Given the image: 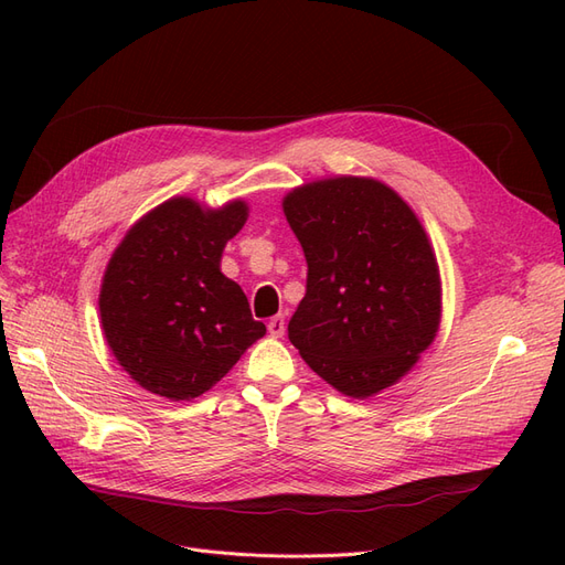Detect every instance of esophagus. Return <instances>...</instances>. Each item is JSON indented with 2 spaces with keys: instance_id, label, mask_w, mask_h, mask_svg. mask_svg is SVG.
Here are the masks:
<instances>
[{
  "instance_id": "1",
  "label": "esophagus",
  "mask_w": 565,
  "mask_h": 565,
  "mask_svg": "<svg viewBox=\"0 0 565 565\" xmlns=\"http://www.w3.org/2000/svg\"><path fill=\"white\" fill-rule=\"evenodd\" d=\"M268 332L270 337H282L285 334V318L282 316H276L268 320Z\"/></svg>"
}]
</instances>
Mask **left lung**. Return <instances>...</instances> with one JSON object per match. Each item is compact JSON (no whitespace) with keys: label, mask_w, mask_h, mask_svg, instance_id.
<instances>
[{"label":"left lung","mask_w":565,"mask_h":565,"mask_svg":"<svg viewBox=\"0 0 565 565\" xmlns=\"http://www.w3.org/2000/svg\"><path fill=\"white\" fill-rule=\"evenodd\" d=\"M309 278L287 337L351 398L403 380L440 328L436 252L413 207L370 177H330L282 198Z\"/></svg>","instance_id":"left-lung-1"}]
</instances>
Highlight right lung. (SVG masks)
Segmentation results:
<instances>
[{"instance_id": "obj_1", "label": "right lung", "mask_w": 565, "mask_h": 565, "mask_svg": "<svg viewBox=\"0 0 565 565\" xmlns=\"http://www.w3.org/2000/svg\"><path fill=\"white\" fill-rule=\"evenodd\" d=\"M247 216L245 200L207 207L177 195L115 247L100 280V328L119 367L146 391L193 401L266 334L243 287L221 273V254Z\"/></svg>"}]
</instances>
